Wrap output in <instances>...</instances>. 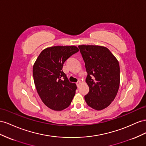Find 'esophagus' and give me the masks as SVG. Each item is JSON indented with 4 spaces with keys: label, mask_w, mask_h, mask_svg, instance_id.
Here are the masks:
<instances>
[{
    "label": "esophagus",
    "mask_w": 146,
    "mask_h": 146,
    "mask_svg": "<svg viewBox=\"0 0 146 146\" xmlns=\"http://www.w3.org/2000/svg\"><path fill=\"white\" fill-rule=\"evenodd\" d=\"M81 82L80 81H78V82H76V85H77V86H78V87H79V86H80V85L81 84Z\"/></svg>",
    "instance_id": "1"
}]
</instances>
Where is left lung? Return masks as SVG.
<instances>
[{
	"mask_svg": "<svg viewBox=\"0 0 146 146\" xmlns=\"http://www.w3.org/2000/svg\"><path fill=\"white\" fill-rule=\"evenodd\" d=\"M85 62L89 87L84 96L87 105L100 111L109 106L120 86V66L117 59L107 48L98 45H79Z\"/></svg>",
	"mask_w": 146,
	"mask_h": 146,
	"instance_id": "1",
	"label": "left lung"
}]
</instances>
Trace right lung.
<instances>
[{"label": "right lung", "mask_w": 146, "mask_h": 146, "mask_svg": "<svg viewBox=\"0 0 146 146\" xmlns=\"http://www.w3.org/2000/svg\"><path fill=\"white\" fill-rule=\"evenodd\" d=\"M79 51L76 46H55L43 49L33 66L36 89L44 105L54 111L68 108L75 95V83L62 71L64 62Z\"/></svg>", "instance_id": "obj_1"}]
</instances>
